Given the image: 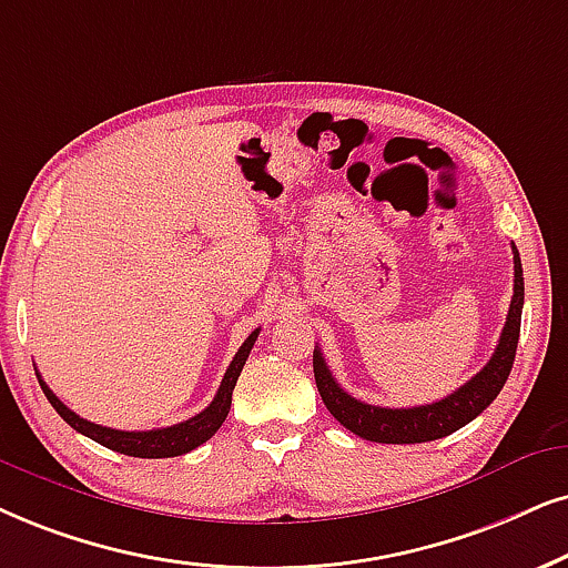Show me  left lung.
Segmentation results:
<instances>
[{
	"label": "left lung",
	"mask_w": 568,
	"mask_h": 568,
	"mask_svg": "<svg viewBox=\"0 0 568 568\" xmlns=\"http://www.w3.org/2000/svg\"><path fill=\"white\" fill-rule=\"evenodd\" d=\"M514 248V296L508 306V317L500 333L498 346L490 362L477 372L469 383H464L458 390L450 393L435 404L414 406V408H385L372 406L364 400L348 396L341 385L335 383L333 372L327 369L325 356L320 348H314V379L317 390L325 400L327 412L341 422L351 433L372 443H427L445 437L464 425H469L475 416L485 412L487 406L498 398L500 387L506 385L511 375L516 343H519L521 329V306H524V275L519 251Z\"/></svg>",
	"instance_id": "obj_1"
}]
</instances>
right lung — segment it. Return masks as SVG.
I'll list each match as a JSON object with an SVG mask.
<instances>
[{
  "mask_svg": "<svg viewBox=\"0 0 568 568\" xmlns=\"http://www.w3.org/2000/svg\"><path fill=\"white\" fill-rule=\"evenodd\" d=\"M256 337H260V327H256L254 333L243 341V346L239 348V354L233 356L225 377H222L217 396H214V400L204 408V412L181 422V425L162 427V429L125 433V429L93 425V422L83 419V416H78L75 412H70V408L64 406L52 390H49V385L41 379V375H39V385H41V390H44V396L49 398V404L54 406V412L60 414L62 419L75 429V433L91 437V440L104 445V448L118 450V454H125V456H139V458L183 456V454H189V450L199 448L201 443L210 440V437L222 427V422H225V416H227V412H231V404H233V387H235V383H239V375H241L243 364H246L251 348H254Z\"/></svg>",
  "mask_w": 568,
  "mask_h": 568,
  "instance_id": "obj_1",
  "label": "right lung"
}]
</instances>
